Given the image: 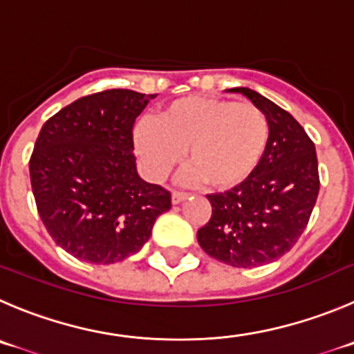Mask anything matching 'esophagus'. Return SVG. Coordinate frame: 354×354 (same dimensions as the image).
Wrapping results in <instances>:
<instances>
[{"instance_id": "esophagus-1", "label": "esophagus", "mask_w": 354, "mask_h": 354, "mask_svg": "<svg viewBox=\"0 0 354 354\" xmlns=\"http://www.w3.org/2000/svg\"><path fill=\"white\" fill-rule=\"evenodd\" d=\"M188 196H190V194L187 192H173V204L183 203L185 199H188Z\"/></svg>"}]
</instances>
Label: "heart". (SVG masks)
Returning a JSON list of instances; mask_svg holds the SVG:
<instances>
[{
	"mask_svg": "<svg viewBox=\"0 0 354 354\" xmlns=\"http://www.w3.org/2000/svg\"><path fill=\"white\" fill-rule=\"evenodd\" d=\"M269 134V120L255 104L190 95L171 102L158 122L141 120L134 129V145L155 180L176 167L188 150L190 178L227 190L259 169Z\"/></svg>",
	"mask_w": 354,
	"mask_h": 354,
	"instance_id": "obj_1",
	"label": "heart"
}]
</instances>
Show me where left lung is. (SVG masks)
Here are the masks:
<instances>
[{
  "mask_svg": "<svg viewBox=\"0 0 354 354\" xmlns=\"http://www.w3.org/2000/svg\"><path fill=\"white\" fill-rule=\"evenodd\" d=\"M230 91L266 113L269 145L244 183L207 196L211 218L197 230V241L213 259L248 269L281 259L302 236L318 199V157L313 140L288 111L252 88Z\"/></svg>",
  "mask_w": 354,
  "mask_h": 354,
  "instance_id": "obj_1",
  "label": "left lung"
}]
</instances>
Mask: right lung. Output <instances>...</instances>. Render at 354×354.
Listing matches in <instances>:
<instances>
[{"mask_svg":"<svg viewBox=\"0 0 354 354\" xmlns=\"http://www.w3.org/2000/svg\"><path fill=\"white\" fill-rule=\"evenodd\" d=\"M157 94L110 88L43 124L29 158L32 196L52 239L75 259L115 263L140 252L171 192L136 171L132 127Z\"/></svg>","mask_w":354,"mask_h":354,"instance_id":"add662e5","label":"right lung"}]
</instances>
